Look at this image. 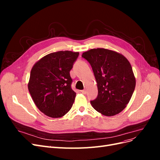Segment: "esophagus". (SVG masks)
<instances>
[{"mask_svg":"<svg viewBox=\"0 0 160 160\" xmlns=\"http://www.w3.org/2000/svg\"><path fill=\"white\" fill-rule=\"evenodd\" d=\"M81 93L85 95V94H86V91H85V89H84V90H81Z\"/></svg>","mask_w":160,"mask_h":160,"instance_id":"obj_1","label":"esophagus"}]
</instances>
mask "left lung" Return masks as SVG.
Listing matches in <instances>:
<instances>
[{"label": "left lung", "mask_w": 160, "mask_h": 160, "mask_svg": "<svg viewBox=\"0 0 160 160\" xmlns=\"http://www.w3.org/2000/svg\"><path fill=\"white\" fill-rule=\"evenodd\" d=\"M82 57L91 65L97 81L98 97L91 101L93 108L106 116L122 111L135 87L132 67L122 55L105 49H93Z\"/></svg>", "instance_id": "1"}]
</instances>
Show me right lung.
I'll list each match as a JSON object with an SVG mask.
<instances>
[{"label":"right lung","instance_id":"add662e5","mask_svg":"<svg viewBox=\"0 0 160 160\" xmlns=\"http://www.w3.org/2000/svg\"><path fill=\"white\" fill-rule=\"evenodd\" d=\"M79 55L69 51L52 52L32 67L28 91L38 109L49 117H62L72 107L76 93L70 71Z\"/></svg>","mask_w":160,"mask_h":160}]
</instances>
